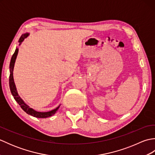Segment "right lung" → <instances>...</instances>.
I'll list each match as a JSON object with an SVG mask.
<instances>
[{"label":"right lung","mask_w":155,"mask_h":155,"mask_svg":"<svg viewBox=\"0 0 155 155\" xmlns=\"http://www.w3.org/2000/svg\"><path fill=\"white\" fill-rule=\"evenodd\" d=\"M29 35L28 33H25L21 35V38H19L18 42H20L19 45L21 44V42L25 40V38H27L28 36ZM18 48H16V50L13 54L12 57L11 58V63H10V76H9V86H10V89H11V92L12 94V96L14 97L15 100L17 102V103L20 105V107H21L22 109L26 112L28 114H30L31 116L34 117H37V118H47L49 117H51L52 115L54 114L57 111L59 107H57L55 109L52 110L51 111L48 112H38L36 111L34 109H32V108L29 107L28 105L26 104L24 101H22V98L18 96V94L17 93V91H16V86L14 82V78H13V68H14V66H15V62L16 58V56L18 54Z\"/></svg>","instance_id":"obj_1"}]
</instances>
